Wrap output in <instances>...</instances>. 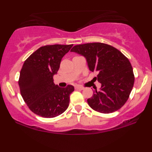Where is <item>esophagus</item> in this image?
Returning <instances> with one entry per match:
<instances>
[{"label":"esophagus","instance_id":"34e87169","mask_svg":"<svg viewBox=\"0 0 152 152\" xmlns=\"http://www.w3.org/2000/svg\"><path fill=\"white\" fill-rule=\"evenodd\" d=\"M75 88V89H77V90H83V89H84V88H83L82 86H76Z\"/></svg>","mask_w":152,"mask_h":152}]
</instances>
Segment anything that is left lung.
<instances>
[{
	"label": "left lung",
	"instance_id": "obj_1",
	"mask_svg": "<svg viewBox=\"0 0 152 152\" xmlns=\"http://www.w3.org/2000/svg\"><path fill=\"white\" fill-rule=\"evenodd\" d=\"M86 59L89 70L97 72L95 80L102 86L87 99L93 110L110 113L120 109L129 97L134 75L129 60L120 50L103 43L77 45L70 50Z\"/></svg>",
	"mask_w": 152,
	"mask_h": 152
}]
</instances>
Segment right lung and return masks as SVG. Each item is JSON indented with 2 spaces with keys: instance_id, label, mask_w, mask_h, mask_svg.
Segmentation results:
<instances>
[{
  "instance_id": "add662e5",
  "label": "right lung",
  "mask_w": 152,
  "mask_h": 152,
  "mask_svg": "<svg viewBox=\"0 0 152 152\" xmlns=\"http://www.w3.org/2000/svg\"><path fill=\"white\" fill-rule=\"evenodd\" d=\"M72 45H44L34 52L23 65L18 80L20 94L29 109L41 117H57L68 109L74 87H59L54 84L53 76L59 70L62 57Z\"/></svg>"
}]
</instances>
